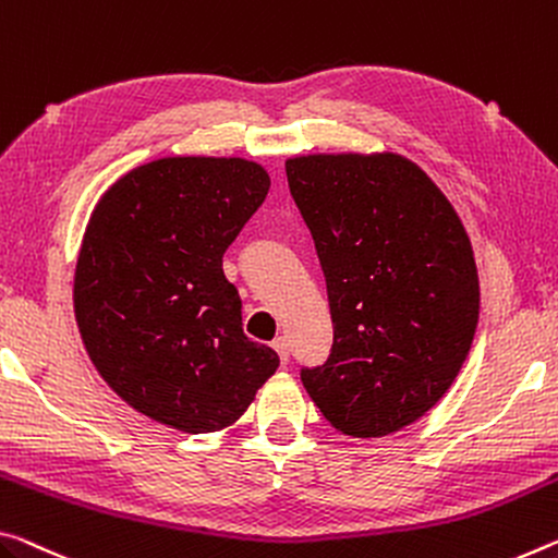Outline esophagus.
<instances>
[{
	"mask_svg": "<svg viewBox=\"0 0 558 558\" xmlns=\"http://www.w3.org/2000/svg\"><path fill=\"white\" fill-rule=\"evenodd\" d=\"M272 348H276L282 365H288V360H290V344H288V340L286 338H276V340H272Z\"/></svg>",
	"mask_w": 558,
	"mask_h": 558,
	"instance_id": "esophagus-1",
	"label": "esophagus"
}]
</instances>
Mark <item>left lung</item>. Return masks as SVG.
<instances>
[{"label":"left lung","mask_w":558,"mask_h":558,"mask_svg":"<svg viewBox=\"0 0 558 558\" xmlns=\"http://www.w3.org/2000/svg\"><path fill=\"white\" fill-rule=\"evenodd\" d=\"M286 173L332 315L330 355L300 379L342 435L385 437L429 412L470 355L480 320L470 235L404 156H298Z\"/></svg>","instance_id":"left-lung-1"}]
</instances>
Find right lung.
Instances as JSON below:
<instances>
[{"label":"right lung","instance_id":"add662e5","mask_svg":"<svg viewBox=\"0 0 558 558\" xmlns=\"http://www.w3.org/2000/svg\"><path fill=\"white\" fill-rule=\"evenodd\" d=\"M245 158L173 156L129 171L96 203L74 276L84 348L146 417L203 435L233 424L280 360L245 338L223 253L268 196Z\"/></svg>","mask_w":558,"mask_h":558}]
</instances>
